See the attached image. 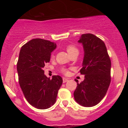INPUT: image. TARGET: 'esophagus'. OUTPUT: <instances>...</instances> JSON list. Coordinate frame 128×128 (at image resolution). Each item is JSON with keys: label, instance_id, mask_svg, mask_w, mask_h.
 Here are the masks:
<instances>
[{"label": "esophagus", "instance_id": "esophagus-1", "mask_svg": "<svg viewBox=\"0 0 128 128\" xmlns=\"http://www.w3.org/2000/svg\"><path fill=\"white\" fill-rule=\"evenodd\" d=\"M62 80H63V83H66V82H67L68 80V79L66 78H62Z\"/></svg>", "mask_w": 128, "mask_h": 128}]
</instances>
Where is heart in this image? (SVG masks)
Returning <instances> with one entry per match:
<instances>
[{
  "label": "heart",
  "instance_id": "obj_1",
  "mask_svg": "<svg viewBox=\"0 0 128 128\" xmlns=\"http://www.w3.org/2000/svg\"><path fill=\"white\" fill-rule=\"evenodd\" d=\"M66 50H67V52H68V54L70 55H71V54H73V53L78 52V50L77 48H76V47L73 44L67 45V47H66ZM53 57H54V55H52V56H51V58H53ZM61 72L64 73H67V71L66 68H62L61 69Z\"/></svg>",
  "mask_w": 128,
  "mask_h": 128
}]
</instances>
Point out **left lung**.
Wrapping results in <instances>:
<instances>
[{
    "mask_svg": "<svg viewBox=\"0 0 128 128\" xmlns=\"http://www.w3.org/2000/svg\"><path fill=\"white\" fill-rule=\"evenodd\" d=\"M79 42L83 45L84 56L80 74L85 79L74 92V98L79 105L95 106L106 94L111 82V63L104 42L92 34L81 36Z\"/></svg>",
    "mask_w": 128,
    "mask_h": 128,
    "instance_id": "left-lung-1",
    "label": "left lung"
}]
</instances>
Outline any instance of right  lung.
Segmentation results:
<instances>
[{"label":"right lung","mask_w":128,"mask_h":128,"mask_svg":"<svg viewBox=\"0 0 128 128\" xmlns=\"http://www.w3.org/2000/svg\"><path fill=\"white\" fill-rule=\"evenodd\" d=\"M56 48L55 42L34 38L23 45L19 54L17 64L19 84L28 102L38 109H48L55 104L62 84L61 76H53L50 79L42 70Z\"/></svg>","instance_id":"add662e5"}]
</instances>
